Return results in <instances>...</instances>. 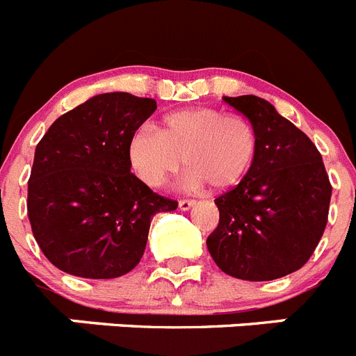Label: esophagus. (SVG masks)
<instances>
[{"label": "esophagus", "instance_id": "esophagus-1", "mask_svg": "<svg viewBox=\"0 0 356 356\" xmlns=\"http://www.w3.org/2000/svg\"><path fill=\"white\" fill-rule=\"evenodd\" d=\"M193 206H195V200H191V199L179 200V208H181L182 211H188V209L193 208Z\"/></svg>", "mask_w": 356, "mask_h": 356}]
</instances>
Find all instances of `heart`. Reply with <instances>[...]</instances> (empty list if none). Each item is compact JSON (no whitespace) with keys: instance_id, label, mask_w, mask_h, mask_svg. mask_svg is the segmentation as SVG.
Returning a JSON list of instances; mask_svg holds the SVG:
<instances>
[{"instance_id":"b5f03b06","label":"heart","mask_w":356,"mask_h":356,"mask_svg":"<svg viewBox=\"0 0 356 356\" xmlns=\"http://www.w3.org/2000/svg\"><path fill=\"white\" fill-rule=\"evenodd\" d=\"M258 136L242 114L216 107H188L165 114L156 131L141 127L129 141L127 156L132 172L145 186L159 188L181 168L190 172L182 184L215 191L236 186L251 170Z\"/></svg>"}]
</instances>
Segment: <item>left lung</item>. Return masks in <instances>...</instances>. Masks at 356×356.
Listing matches in <instances>:
<instances>
[{
    "instance_id": "8db88e82",
    "label": "left lung",
    "mask_w": 356,
    "mask_h": 356,
    "mask_svg": "<svg viewBox=\"0 0 356 356\" xmlns=\"http://www.w3.org/2000/svg\"><path fill=\"white\" fill-rule=\"evenodd\" d=\"M258 136L251 170L216 197L220 211L208 251L229 276L270 281L299 270L327 224L332 184L312 140L274 105L252 95L224 97Z\"/></svg>"
}]
</instances>
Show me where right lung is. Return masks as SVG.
<instances>
[{
	"mask_svg": "<svg viewBox=\"0 0 356 356\" xmlns=\"http://www.w3.org/2000/svg\"><path fill=\"white\" fill-rule=\"evenodd\" d=\"M156 100L104 92L67 111L37 143L29 218L42 254L79 277L111 280L140 264L152 216L177 200L131 174L127 148Z\"/></svg>",
	"mask_w": 356,
	"mask_h": 356,
	"instance_id": "obj_1",
	"label": "right lung"
}]
</instances>
